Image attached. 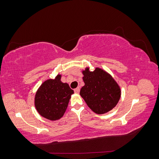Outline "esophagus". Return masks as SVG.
I'll list each match as a JSON object with an SVG mask.
<instances>
[{
    "label": "esophagus",
    "instance_id": "1",
    "mask_svg": "<svg viewBox=\"0 0 159 159\" xmlns=\"http://www.w3.org/2000/svg\"><path fill=\"white\" fill-rule=\"evenodd\" d=\"M80 89L79 88H76V89H74V92L75 93H80Z\"/></svg>",
    "mask_w": 159,
    "mask_h": 159
}]
</instances>
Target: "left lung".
<instances>
[{"label": "left lung", "instance_id": "1", "mask_svg": "<svg viewBox=\"0 0 159 159\" xmlns=\"http://www.w3.org/2000/svg\"><path fill=\"white\" fill-rule=\"evenodd\" d=\"M85 85L80 90L88 106L97 114H104L116 106L121 98V89L113 77L107 71L96 68L82 71Z\"/></svg>", "mask_w": 159, "mask_h": 159}]
</instances>
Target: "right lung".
I'll list each match as a JSON object with an SVG mask.
<instances>
[{"mask_svg":"<svg viewBox=\"0 0 159 159\" xmlns=\"http://www.w3.org/2000/svg\"><path fill=\"white\" fill-rule=\"evenodd\" d=\"M60 74L55 79L44 81L38 89L34 98V105L41 116L50 121L63 117L74 93L69 85L61 81Z\"/></svg>","mask_w":159,"mask_h":159,"instance_id":"add662e5","label":"right lung"}]
</instances>
